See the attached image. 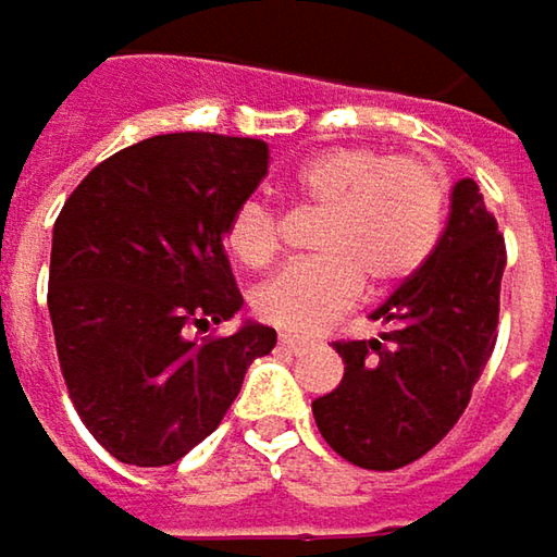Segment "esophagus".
<instances>
[{
    "label": "esophagus",
    "instance_id": "34e87169",
    "mask_svg": "<svg viewBox=\"0 0 557 557\" xmlns=\"http://www.w3.org/2000/svg\"><path fill=\"white\" fill-rule=\"evenodd\" d=\"M282 349H288V352H305V349H311L313 346V339H308V336H295V333H282Z\"/></svg>",
    "mask_w": 557,
    "mask_h": 557
}]
</instances>
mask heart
<instances>
[{
  "label": "heart",
  "instance_id": "1",
  "mask_svg": "<svg viewBox=\"0 0 557 557\" xmlns=\"http://www.w3.org/2000/svg\"><path fill=\"white\" fill-rule=\"evenodd\" d=\"M292 191L323 211L311 262L272 275L252 298L256 313L282 330L311 333L352 308L362 282L394 288L433 256L443 237L449 185L423 157H384L375 147H333L308 157ZM224 244L246 269H265L278 252V218L246 198L224 227Z\"/></svg>",
  "mask_w": 557,
  "mask_h": 557
}]
</instances>
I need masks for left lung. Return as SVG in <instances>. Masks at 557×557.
<instances>
[{
    "label": "left lung",
    "mask_w": 557,
    "mask_h": 557,
    "mask_svg": "<svg viewBox=\"0 0 557 557\" xmlns=\"http://www.w3.org/2000/svg\"><path fill=\"white\" fill-rule=\"evenodd\" d=\"M504 265L507 246L478 182L458 178L433 256L372 313L387 330L336 343L343 382L311 404L333 453L394 471L453 430L497 343Z\"/></svg>",
    "instance_id": "left-lung-1"
}]
</instances>
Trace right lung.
I'll return each instance as SVG.
<instances>
[{
    "instance_id": "right-lung-1",
    "label": "right lung",
    "mask_w": 557,
    "mask_h": 557,
    "mask_svg": "<svg viewBox=\"0 0 557 557\" xmlns=\"http://www.w3.org/2000/svg\"><path fill=\"white\" fill-rule=\"evenodd\" d=\"M269 173L252 137L160 134L124 147L66 198L47 308L70 400L104 453L173 465L211 436L275 330H191L244 308L224 252L231 214Z\"/></svg>"
}]
</instances>
